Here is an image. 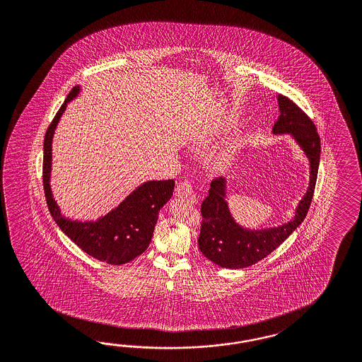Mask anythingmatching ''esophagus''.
<instances>
[{"mask_svg":"<svg viewBox=\"0 0 362 362\" xmlns=\"http://www.w3.org/2000/svg\"><path fill=\"white\" fill-rule=\"evenodd\" d=\"M176 196L186 200L188 203H197V197H196L194 188L189 180H182L177 186H176Z\"/></svg>","mask_w":362,"mask_h":362,"instance_id":"esophagus-1","label":"esophagus"}]
</instances>
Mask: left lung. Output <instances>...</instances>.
Listing matches in <instances>:
<instances>
[{"label": "left lung", "instance_id": "8db88e82", "mask_svg": "<svg viewBox=\"0 0 362 362\" xmlns=\"http://www.w3.org/2000/svg\"><path fill=\"white\" fill-rule=\"evenodd\" d=\"M278 103L281 116L274 124L273 132L279 134L293 133L310 158L311 179L308 191L290 223L272 229L247 230L235 224L228 211L224 179L215 177L200 208L202 226L197 245L209 261L221 267L243 269L264 259L302 224L311 206L320 160V137L313 119L291 98L279 95Z\"/></svg>", "mask_w": 362, "mask_h": 362}]
</instances>
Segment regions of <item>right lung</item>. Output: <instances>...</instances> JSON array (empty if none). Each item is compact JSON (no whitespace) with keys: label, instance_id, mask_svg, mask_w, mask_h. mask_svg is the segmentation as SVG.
Returning <instances> with one entry per match:
<instances>
[{"label":"right lung","instance_id":"1","mask_svg":"<svg viewBox=\"0 0 362 362\" xmlns=\"http://www.w3.org/2000/svg\"><path fill=\"white\" fill-rule=\"evenodd\" d=\"M78 87L69 92L66 101L51 121L43 145V188L51 216L59 228L87 255L109 264H124L142 255L151 241L159 209L173 195L175 182L153 180L138 187L119 206L95 223L71 221L60 215L49 189L51 141L59 118L67 103L78 95Z\"/></svg>","mask_w":362,"mask_h":362}]
</instances>
